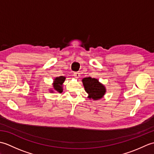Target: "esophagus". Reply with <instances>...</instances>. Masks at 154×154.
<instances>
[{
  "label": "esophagus",
  "instance_id": "obj_1",
  "mask_svg": "<svg viewBox=\"0 0 154 154\" xmlns=\"http://www.w3.org/2000/svg\"><path fill=\"white\" fill-rule=\"evenodd\" d=\"M73 76L75 78H79L80 77V73L79 72H74L73 73Z\"/></svg>",
  "mask_w": 154,
  "mask_h": 154
}]
</instances>
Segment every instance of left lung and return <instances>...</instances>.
I'll return each mask as SVG.
<instances>
[{"label":"left lung","mask_w":154,"mask_h":154,"mask_svg":"<svg viewBox=\"0 0 154 154\" xmlns=\"http://www.w3.org/2000/svg\"><path fill=\"white\" fill-rule=\"evenodd\" d=\"M85 90L89 94L88 98L94 100H99L103 98L106 93V88L99 80L90 77L82 79Z\"/></svg>","instance_id":"1"}]
</instances>
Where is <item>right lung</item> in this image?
<instances>
[{"label": "right lung", "instance_id": "add662e5", "mask_svg": "<svg viewBox=\"0 0 154 154\" xmlns=\"http://www.w3.org/2000/svg\"><path fill=\"white\" fill-rule=\"evenodd\" d=\"M65 80V77L63 76H60L56 77L54 79V82L53 83V87L55 91L58 93L63 92V83ZM51 92H54V91H51Z\"/></svg>", "mask_w": 154, "mask_h": 154}]
</instances>
